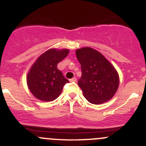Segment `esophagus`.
Returning <instances> with one entry per match:
<instances>
[{
    "label": "esophagus",
    "instance_id": "34e87169",
    "mask_svg": "<svg viewBox=\"0 0 146 146\" xmlns=\"http://www.w3.org/2000/svg\"><path fill=\"white\" fill-rule=\"evenodd\" d=\"M76 80H77V79H76V78H73L70 79V82H76Z\"/></svg>",
    "mask_w": 146,
    "mask_h": 146
}]
</instances>
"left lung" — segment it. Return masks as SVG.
I'll return each mask as SVG.
<instances>
[{
	"mask_svg": "<svg viewBox=\"0 0 146 146\" xmlns=\"http://www.w3.org/2000/svg\"><path fill=\"white\" fill-rule=\"evenodd\" d=\"M76 54L82 71L78 84L84 97L96 105L111 100L119 86L116 69L103 54L92 48L77 49Z\"/></svg>",
	"mask_w": 146,
	"mask_h": 146,
	"instance_id": "obj_1",
	"label": "left lung"
}]
</instances>
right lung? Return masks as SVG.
<instances>
[{"label": "right lung", "mask_w": 146, "mask_h": 146, "mask_svg": "<svg viewBox=\"0 0 146 146\" xmlns=\"http://www.w3.org/2000/svg\"><path fill=\"white\" fill-rule=\"evenodd\" d=\"M69 53L66 48H50L40 55L30 68L26 80L28 89L35 98L42 101H53L68 83L57 68L59 62Z\"/></svg>", "instance_id": "right-lung-1"}]
</instances>
